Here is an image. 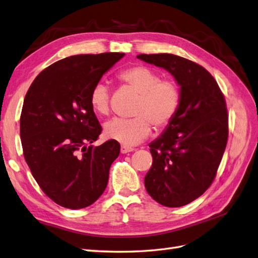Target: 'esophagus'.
<instances>
[{
	"mask_svg": "<svg viewBox=\"0 0 258 258\" xmlns=\"http://www.w3.org/2000/svg\"><path fill=\"white\" fill-rule=\"evenodd\" d=\"M132 151H134V149H132V148H129V146H124V145H121V148H120V152H121V154H126V153L132 152Z\"/></svg>",
	"mask_w": 258,
	"mask_h": 258,
	"instance_id": "obj_1",
	"label": "esophagus"
}]
</instances>
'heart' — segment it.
Segmentation results:
<instances>
[{
    "label": "heart",
    "mask_w": 258,
    "mask_h": 258,
    "mask_svg": "<svg viewBox=\"0 0 258 258\" xmlns=\"http://www.w3.org/2000/svg\"><path fill=\"white\" fill-rule=\"evenodd\" d=\"M117 79L138 94L134 107L135 118H114L105 124L106 138L124 146L136 145L148 138L152 126L164 130L177 115L181 103V88L175 78H163L161 73L144 65L121 69ZM90 104L95 113H109V94L105 85L99 82L90 92Z\"/></svg>",
    "instance_id": "heart-1"
}]
</instances>
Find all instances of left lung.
<instances>
[{"instance_id": "1", "label": "left lung", "mask_w": 258, "mask_h": 258, "mask_svg": "<svg viewBox=\"0 0 258 258\" xmlns=\"http://www.w3.org/2000/svg\"><path fill=\"white\" fill-rule=\"evenodd\" d=\"M137 57L165 68L181 88L177 115L150 144L153 164L144 183L157 203L183 206L201 197L217 173L229 135L225 96L213 76L190 59L166 53Z\"/></svg>"}]
</instances>
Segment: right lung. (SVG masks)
Returning <instances> with one entry per match:
<instances>
[{"mask_svg":"<svg viewBox=\"0 0 258 258\" xmlns=\"http://www.w3.org/2000/svg\"><path fill=\"white\" fill-rule=\"evenodd\" d=\"M123 53L75 55L41 72L25 96L20 138L33 178L55 203L71 210L93 204L105 190L120 144L99 139L102 127L90 92Z\"/></svg>","mask_w":258,"mask_h":258,"instance_id":"obj_1","label":"right lung"}]
</instances>
